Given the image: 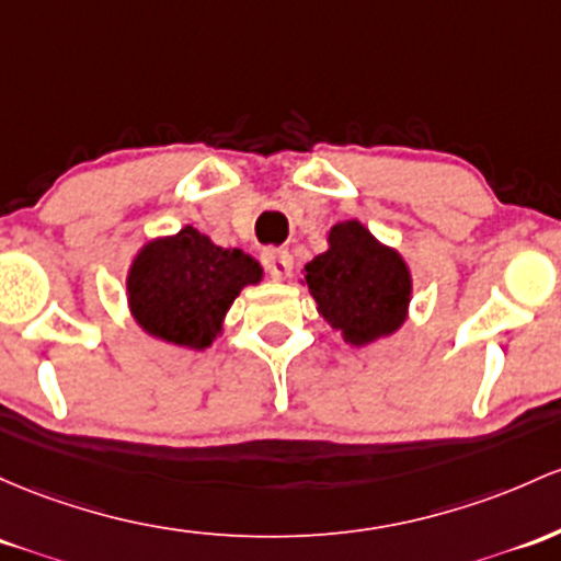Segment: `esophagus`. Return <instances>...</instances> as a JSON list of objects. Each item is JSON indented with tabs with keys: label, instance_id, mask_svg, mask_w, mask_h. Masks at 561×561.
<instances>
[{
	"label": "esophagus",
	"instance_id": "obj_1",
	"mask_svg": "<svg viewBox=\"0 0 561 561\" xmlns=\"http://www.w3.org/2000/svg\"><path fill=\"white\" fill-rule=\"evenodd\" d=\"M263 263H266L268 274L274 276V279H287L293 271V255L287 250H266L263 252Z\"/></svg>",
	"mask_w": 561,
	"mask_h": 561
}]
</instances>
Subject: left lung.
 Segmentation results:
<instances>
[{"mask_svg":"<svg viewBox=\"0 0 561 561\" xmlns=\"http://www.w3.org/2000/svg\"><path fill=\"white\" fill-rule=\"evenodd\" d=\"M319 317L341 332L351 348L389 337L408 322L412 271L402 255L380 242L362 220H337L328 250L300 268Z\"/></svg>","mask_w":561,"mask_h":561,"instance_id":"8db88e82","label":"left lung"}]
</instances>
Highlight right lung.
Masks as SVG:
<instances>
[{
    "instance_id": "right-lung-1",
    "label": "right lung",
    "mask_w": 561,
    "mask_h": 561,
    "mask_svg": "<svg viewBox=\"0 0 561 561\" xmlns=\"http://www.w3.org/2000/svg\"><path fill=\"white\" fill-rule=\"evenodd\" d=\"M263 266L239 248H220L207 233L183 226L140 244L125 276L127 309L149 337L205 351L224 335L226 313L239 293L261 285Z\"/></svg>"
}]
</instances>
